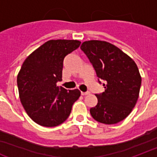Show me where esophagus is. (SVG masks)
<instances>
[{"label": "esophagus", "instance_id": "1", "mask_svg": "<svg viewBox=\"0 0 157 157\" xmlns=\"http://www.w3.org/2000/svg\"><path fill=\"white\" fill-rule=\"evenodd\" d=\"M81 94H82V95H86V94H90V92H89V91H86V92L81 91Z\"/></svg>", "mask_w": 157, "mask_h": 157}]
</instances>
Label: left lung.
Here are the masks:
<instances>
[{
  "label": "left lung",
  "instance_id": "obj_1",
  "mask_svg": "<svg viewBox=\"0 0 157 157\" xmlns=\"http://www.w3.org/2000/svg\"><path fill=\"white\" fill-rule=\"evenodd\" d=\"M81 51L86 55L105 90L96 94L97 105L90 113L105 124L121 122L131 113L139 95L142 78L133 60L113 44L100 40L84 42Z\"/></svg>",
  "mask_w": 157,
  "mask_h": 157
}]
</instances>
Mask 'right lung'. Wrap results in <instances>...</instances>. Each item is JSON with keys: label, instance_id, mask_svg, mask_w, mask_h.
I'll return each mask as SVG.
<instances>
[{"label": "right lung", "instance_id": "obj_1", "mask_svg": "<svg viewBox=\"0 0 157 157\" xmlns=\"http://www.w3.org/2000/svg\"><path fill=\"white\" fill-rule=\"evenodd\" d=\"M77 40H50L33 52L23 63L17 86L23 107L36 124L55 127L69 117L74 102L81 95L78 89L57 86L63 77V61L78 48Z\"/></svg>", "mask_w": 157, "mask_h": 157}]
</instances>
